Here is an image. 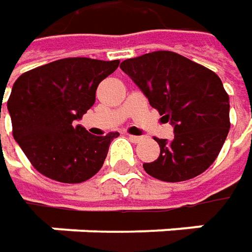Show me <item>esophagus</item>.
Returning a JSON list of instances; mask_svg holds the SVG:
<instances>
[{"label": "esophagus", "instance_id": "esophagus-1", "mask_svg": "<svg viewBox=\"0 0 252 252\" xmlns=\"http://www.w3.org/2000/svg\"><path fill=\"white\" fill-rule=\"evenodd\" d=\"M128 138H129L132 142H135V144H138V142H141V141H142V137H138V135H129V134H128Z\"/></svg>", "mask_w": 252, "mask_h": 252}]
</instances>
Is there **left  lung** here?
Returning a JSON list of instances; mask_svg holds the SVG:
<instances>
[{"instance_id": "1", "label": "left lung", "mask_w": 252, "mask_h": 252, "mask_svg": "<svg viewBox=\"0 0 252 252\" xmlns=\"http://www.w3.org/2000/svg\"><path fill=\"white\" fill-rule=\"evenodd\" d=\"M120 67L173 126L172 141L157 139L160 154L144 163L145 172L163 182L203 173L216 160L230 129V98L220 77L168 50L126 59Z\"/></svg>"}]
</instances>
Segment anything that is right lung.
I'll list each match as a JSON object with an SVG mask.
<instances>
[{
	"label": "right lung",
	"instance_id": "1",
	"mask_svg": "<svg viewBox=\"0 0 252 252\" xmlns=\"http://www.w3.org/2000/svg\"><path fill=\"white\" fill-rule=\"evenodd\" d=\"M118 64L67 58L27 71L14 83L6 103L12 134L42 175L80 183L101 169L111 141L120 134L92 135L76 121L93 107L98 84Z\"/></svg>",
	"mask_w": 252,
	"mask_h": 252
}]
</instances>
